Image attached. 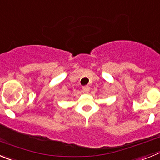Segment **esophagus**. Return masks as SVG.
Instances as JSON below:
<instances>
[{
    "instance_id": "obj_1",
    "label": "esophagus",
    "mask_w": 160,
    "mask_h": 160,
    "mask_svg": "<svg viewBox=\"0 0 160 160\" xmlns=\"http://www.w3.org/2000/svg\"><path fill=\"white\" fill-rule=\"evenodd\" d=\"M82 90H83V92L88 93L89 91H90V87H89L88 86H85V87H82Z\"/></svg>"
}]
</instances>
